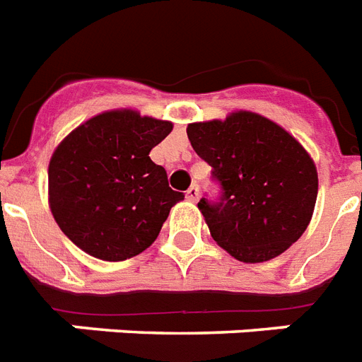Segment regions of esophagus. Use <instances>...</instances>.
I'll list each match as a JSON object with an SVG mask.
<instances>
[{
    "label": "esophagus",
    "instance_id": "34e87169",
    "mask_svg": "<svg viewBox=\"0 0 362 362\" xmlns=\"http://www.w3.org/2000/svg\"><path fill=\"white\" fill-rule=\"evenodd\" d=\"M186 199H187V201H192V203H197V201H199V187L197 186L189 187V189L186 192Z\"/></svg>",
    "mask_w": 362,
    "mask_h": 362
}]
</instances>
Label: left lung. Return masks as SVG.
I'll return each instance as SVG.
<instances>
[{
	"mask_svg": "<svg viewBox=\"0 0 362 362\" xmlns=\"http://www.w3.org/2000/svg\"><path fill=\"white\" fill-rule=\"evenodd\" d=\"M187 139L223 189L218 203L197 204L218 246L242 263H263L303 237L317 169L291 133L257 112L235 110L226 120L189 124Z\"/></svg>",
	"mask_w": 362,
	"mask_h": 362,
	"instance_id": "8db88e82",
	"label": "left lung"
}]
</instances>
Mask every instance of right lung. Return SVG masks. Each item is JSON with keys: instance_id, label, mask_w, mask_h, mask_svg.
Instances as JSON below:
<instances>
[{"instance_id": "1", "label": "right lung", "mask_w": 362, "mask_h": 362, "mask_svg": "<svg viewBox=\"0 0 362 362\" xmlns=\"http://www.w3.org/2000/svg\"><path fill=\"white\" fill-rule=\"evenodd\" d=\"M173 124L139 110L115 109L71 131L48 163V206L73 244L92 257L125 261L158 238L184 195L150 150Z\"/></svg>"}]
</instances>
